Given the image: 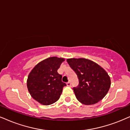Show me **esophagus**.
Masks as SVG:
<instances>
[{
  "label": "esophagus",
  "mask_w": 130,
  "mask_h": 130,
  "mask_svg": "<svg viewBox=\"0 0 130 130\" xmlns=\"http://www.w3.org/2000/svg\"><path fill=\"white\" fill-rule=\"evenodd\" d=\"M67 86H68V87H71V83L70 82H68L67 83Z\"/></svg>",
  "instance_id": "1"
}]
</instances>
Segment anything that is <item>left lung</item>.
Returning <instances> with one entry per match:
<instances>
[{
    "label": "left lung",
    "mask_w": 130,
    "mask_h": 130,
    "mask_svg": "<svg viewBox=\"0 0 130 130\" xmlns=\"http://www.w3.org/2000/svg\"><path fill=\"white\" fill-rule=\"evenodd\" d=\"M67 61L79 79L78 86L73 88L76 99L85 105H92L103 99L111 85L107 72L88 59L69 58Z\"/></svg>",
    "instance_id": "obj_1"
}]
</instances>
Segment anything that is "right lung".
Segmentation results:
<instances>
[{"mask_svg":"<svg viewBox=\"0 0 130 130\" xmlns=\"http://www.w3.org/2000/svg\"><path fill=\"white\" fill-rule=\"evenodd\" d=\"M64 59L53 57L38 63L28 75L27 87L33 99L42 105L57 101L66 84L57 70Z\"/></svg>","mask_w":130,"mask_h":130,"instance_id":"obj_1","label":"right lung"}]
</instances>
